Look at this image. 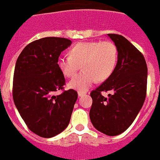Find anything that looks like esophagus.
<instances>
[{
  "label": "esophagus",
  "instance_id": "34e87169",
  "mask_svg": "<svg viewBox=\"0 0 160 160\" xmlns=\"http://www.w3.org/2000/svg\"><path fill=\"white\" fill-rule=\"evenodd\" d=\"M86 95V92H78V96H80V97H81V96H85Z\"/></svg>",
  "mask_w": 160,
  "mask_h": 160
}]
</instances>
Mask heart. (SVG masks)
Returning a JSON list of instances; mask_svg holds the SVG:
<instances>
[{"instance_id": "1", "label": "heart", "mask_w": 160, "mask_h": 160, "mask_svg": "<svg viewBox=\"0 0 160 160\" xmlns=\"http://www.w3.org/2000/svg\"><path fill=\"white\" fill-rule=\"evenodd\" d=\"M70 56H61L57 64L67 77H74L81 64L80 74L68 83L70 88L85 92L98 80H107L114 72L118 61V48L112 41H90L76 44Z\"/></svg>"}]
</instances>
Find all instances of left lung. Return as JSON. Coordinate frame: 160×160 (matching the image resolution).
I'll return each instance as SVG.
<instances>
[{
	"label": "left lung",
	"mask_w": 160,
	"mask_h": 160,
	"mask_svg": "<svg viewBox=\"0 0 160 160\" xmlns=\"http://www.w3.org/2000/svg\"><path fill=\"white\" fill-rule=\"evenodd\" d=\"M118 48L114 72L101 85L90 93L92 105L89 116L99 132L114 136L131 126L143 107L147 93L148 67L143 54L118 34H108ZM112 90L108 98L101 91Z\"/></svg>",
	"instance_id": "obj_1"
}]
</instances>
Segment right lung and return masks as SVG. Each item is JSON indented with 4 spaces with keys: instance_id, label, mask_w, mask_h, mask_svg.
<instances>
[{
    "instance_id": "add662e5",
    "label": "right lung",
    "mask_w": 160,
    "mask_h": 160,
    "mask_svg": "<svg viewBox=\"0 0 160 160\" xmlns=\"http://www.w3.org/2000/svg\"><path fill=\"white\" fill-rule=\"evenodd\" d=\"M71 44L61 37L39 39L23 49L16 62L14 103L29 130L41 137H53L67 128L78 97L73 89L54 95L65 84L58 58Z\"/></svg>"
}]
</instances>
